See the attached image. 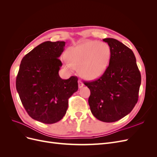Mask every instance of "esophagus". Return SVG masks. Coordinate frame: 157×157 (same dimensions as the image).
Masks as SVG:
<instances>
[{
    "mask_svg": "<svg viewBox=\"0 0 157 157\" xmlns=\"http://www.w3.org/2000/svg\"><path fill=\"white\" fill-rule=\"evenodd\" d=\"M78 88H81L84 86V84L81 81H80V80H78Z\"/></svg>",
    "mask_w": 157,
    "mask_h": 157,
    "instance_id": "obj_1",
    "label": "esophagus"
}]
</instances>
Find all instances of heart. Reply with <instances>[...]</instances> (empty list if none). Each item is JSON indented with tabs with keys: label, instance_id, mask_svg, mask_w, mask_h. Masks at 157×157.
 <instances>
[{
	"label": "heart",
	"instance_id": "1",
	"mask_svg": "<svg viewBox=\"0 0 157 157\" xmlns=\"http://www.w3.org/2000/svg\"><path fill=\"white\" fill-rule=\"evenodd\" d=\"M110 57L111 49L107 44L92 40L71 48L63 61L67 69H77L82 78L94 80L105 73Z\"/></svg>",
	"mask_w": 157,
	"mask_h": 157
}]
</instances>
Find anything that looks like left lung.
I'll return each instance as SVG.
<instances>
[{"mask_svg":"<svg viewBox=\"0 0 157 157\" xmlns=\"http://www.w3.org/2000/svg\"><path fill=\"white\" fill-rule=\"evenodd\" d=\"M111 49L107 69L101 77L85 82L90 90L88 103L97 119L113 122L129 114L138 100L141 74L134 52L122 42L107 38Z\"/></svg>","mask_w":157,"mask_h":157,"instance_id":"left-lung-1","label":"left lung"}]
</instances>
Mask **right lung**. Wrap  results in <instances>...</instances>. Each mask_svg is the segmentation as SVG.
I'll return each mask as SVG.
<instances>
[{"label":"right lung","instance_id":"add662e5","mask_svg":"<svg viewBox=\"0 0 157 157\" xmlns=\"http://www.w3.org/2000/svg\"><path fill=\"white\" fill-rule=\"evenodd\" d=\"M64 41H46L23 57L16 77V90L23 107L32 118L54 124L65 115L69 98L78 90V78L67 80L59 75V59Z\"/></svg>","mask_w":157,"mask_h":157}]
</instances>
